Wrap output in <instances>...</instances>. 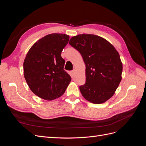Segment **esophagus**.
<instances>
[{"label":"esophagus","instance_id":"1","mask_svg":"<svg viewBox=\"0 0 146 146\" xmlns=\"http://www.w3.org/2000/svg\"><path fill=\"white\" fill-rule=\"evenodd\" d=\"M75 72H76V71H75V70H72V71H71V73H72V74L73 75V76H74V74H75Z\"/></svg>","mask_w":146,"mask_h":146}]
</instances>
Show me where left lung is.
<instances>
[{
	"label": "left lung",
	"mask_w": 146,
	"mask_h": 146,
	"mask_svg": "<svg viewBox=\"0 0 146 146\" xmlns=\"http://www.w3.org/2000/svg\"><path fill=\"white\" fill-rule=\"evenodd\" d=\"M69 43L80 53L85 64L86 83L80 86L83 98L95 104L105 102L115 93L122 79L118 52L104 38L91 34L74 36Z\"/></svg>",
	"instance_id": "1"
}]
</instances>
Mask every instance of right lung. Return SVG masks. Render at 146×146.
Masks as SVG:
<instances>
[{"label": "right lung", "mask_w": 146, "mask_h": 146, "mask_svg": "<svg viewBox=\"0 0 146 146\" xmlns=\"http://www.w3.org/2000/svg\"><path fill=\"white\" fill-rule=\"evenodd\" d=\"M69 36L52 33L31 47L24 61V76L30 90L39 98L52 100L62 96L71 81L64 70L61 52Z\"/></svg>", "instance_id": "1"}]
</instances>
